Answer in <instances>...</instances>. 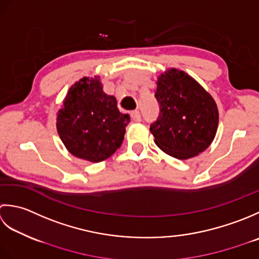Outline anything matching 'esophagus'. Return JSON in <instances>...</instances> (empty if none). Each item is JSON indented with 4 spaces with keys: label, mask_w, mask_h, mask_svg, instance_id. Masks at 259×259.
<instances>
[{
    "label": "esophagus",
    "mask_w": 259,
    "mask_h": 259,
    "mask_svg": "<svg viewBox=\"0 0 259 259\" xmlns=\"http://www.w3.org/2000/svg\"><path fill=\"white\" fill-rule=\"evenodd\" d=\"M131 116H132V119H133L135 123H139L142 120V116L139 110H133V112L131 113Z\"/></svg>",
    "instance_id": "1"
}]
</instances>
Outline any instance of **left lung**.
I'll return each mask as SVG.
<instances>
[{
    "label": "left lung",
    "instance_id": "left-lung-1",
    "mask_svg": "<svg viewBox=\"0 0 259 259\" xmlns=\"http://www.w3.org/2000/svg\"><path fill=\"white\" fill-rule=\"evenodd\" d=\"M160 113L150 131L156 145L179 160H187L211 144L218 128L213 98L184 71L171 69L157 79Z\"/></svg>",
    "mask_w": 259,
    "mask_h": 259
}]
</instances>
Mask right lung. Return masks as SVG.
Returning <instances> with one entry per match:
<instances>
[{
	"instance_id": "add662e5",
	"label": "right lung",
	"mask_w": 259,
	"mask_h": 259,
	"mask_svg": "<svg viewBox=\"0 0 259 259\" xmlns=\"http://www.w3.org/2000/svg\"><path fill=\"white\" fill-rule=\"evenodd\" d=\"M130 116L103 92L99 79L82 78L68 92L58 112L57 130L72 155L91 162L106 160L120 147Z\"/></svg>"
}]
</instances>
